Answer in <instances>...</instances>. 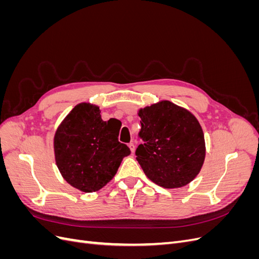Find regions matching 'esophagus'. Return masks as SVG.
I'll return each instance as SVG.
<instances>
[{"label": "esophagus", "mask_w": 259, "mask_h": 259, "mask_svg": "<svg viewBox=\"0 0 259 259\" xmlns=\"http://www.w3.org/2000/svg\"><path fill=\"white\" fill-rule=\"evenodd\" d=\"M128 147H130V149H131V151H132V153H134L135 152V145L134 144H133V143H130L128 144Z\"/></svg>", "instance_id": "34e87169"}]
</instances>
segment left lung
Segmentation results:
<instances>
[{
	"mask_svg": "<svg viewBox=\"0 0 259 259\" xmlns=\"http://www.w3.org/2000/svg\"><path fill=\"white\" fill-rule=\"evenodd\" d=\"M142 121L136 155L145 175L166 189L180 188L198 176L205 159L201 125L189 110L169 100L140 108Z\"/></svg>",
	"mask_w": 259,
	"mask_h": 259,
	"instance_id": "left-lung-1",
	"label": "left lung"
}]
</instances>
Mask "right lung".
<instances>
[{"label": "right lung", "instance_id": "right-lung-1", "mask_svg": "<svg viewBox=\"0 0 259 259\" xmlns=\"http://www.w3.org/2000/svg\"><path fill=\"white\" fill-rule=\"evenodd\" d=\"M119 121H103L98 106L76 105L55 132L54 153L61 176L75 189L96 192L116 174L123 158L131 154L121 144Z\"/></svg>", "mask_w": 259, "mask_h": 259}]
</instances>
